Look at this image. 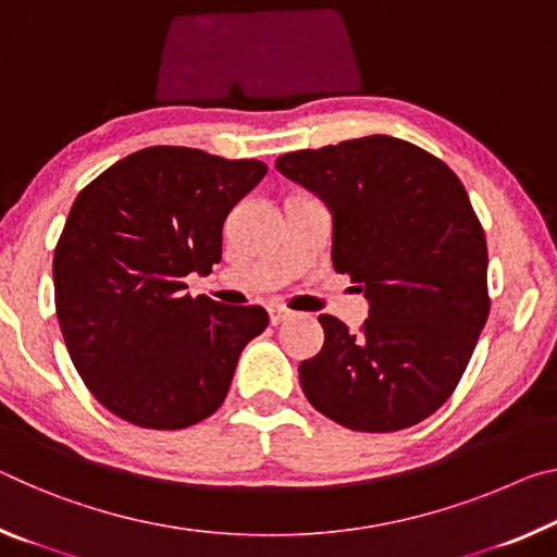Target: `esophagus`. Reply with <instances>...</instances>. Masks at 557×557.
I'll return each instance as SVG.
<instances>
[{"label":"esophagus","instance_id":"34e87169","mask_svg":"<svg viewBox=\"0 0 557 557\" xmlns=\"http://www.w3.org/2000/svg\"><path fill=\"white\" fill-rule=\"evenodd\" d=\"M293 314L287 310V307H280V305H270L268 307V317H270V324H280V322H285L287 317Z\"/></svg>","mask_w":557,"mask_h":557}]
</instances>
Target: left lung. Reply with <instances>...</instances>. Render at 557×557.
<instances>
[{
  "mask_svg": "<svg viewBox=\"0 0 557 557\" xmlns=\"http://www.w3.org/2000/svg\"><path fill=\"white\" fill-rule=\"evenodd\" d=\"M277 171L332 210L334 270L369 299L359 332L320 314V355L299 364L317 411L386 434L431 417L488 320V247L458 175L409 140L364 136L280 156Z\"/></svg>",
  "mask_w": 557,
  "mask_h": 557,
  "instance_id": "8db88e82",
  "label": "left lung"
}]
</instances>
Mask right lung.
<instances>
[{"label":"right lung","instance_id":"add662e5","mask_svg":"<svg viewBox=\"0 0 557 557\" xmlns=\"http://www.w3.org/2000/svg\"><path fill=\"white\" fill-rule=\"evenodd\" d=\"M268 173L198 148L151 146L78 193L54 250L61 334L94 399L144 429H185L220 409L258 305L185 295L223 255V223Z\"/></svg>","mask_w":557,"mask_h":557}]
</instances>
